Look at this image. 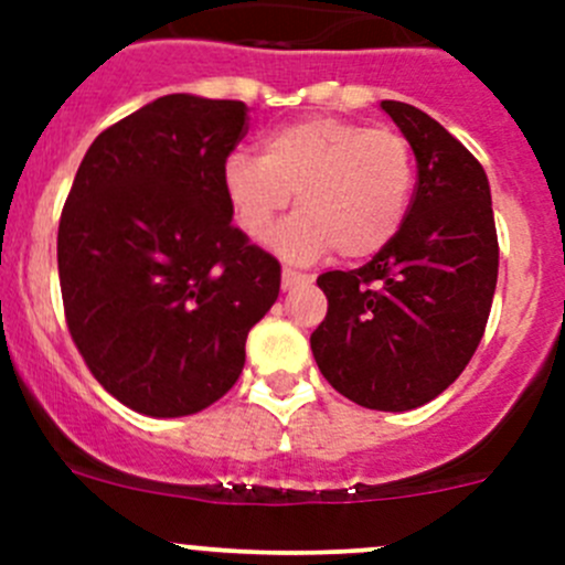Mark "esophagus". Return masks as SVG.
<instances>
[{
    "instance_id": "1",
    "label": "esophagus",
    "mask_w": 565,
    "mask_h": 565,
    "mask_svg": "<svg viewBox=\"0 0 565 565\" xmlns=\"http://www.w3.org/2000/svg\"><path fill=\"white\" fill-rule=\"evenodd\" d=\"M309 281H311V276L292 270V267H284L281 270V289H295V287H300V284H309Z\"/></svg>"
}]
</instances>
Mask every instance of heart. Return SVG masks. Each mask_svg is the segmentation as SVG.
Returning a JSON list of instances; mask_svg holds the SVG:
<instances>
[{"label": "heart", "mask_w": 565, "mask_h": 565, "mask_svg": "<svg viewBox=\"0 0 565 565\" xmlns=\"http://www.w3.org/2000/svg\"><path fill=\"white\" fill-rule=\"evenodd\" d=\"M224 196L248 241H265L295 193L298 213L273 232L284 259L315 262L330 250L369 259L402 232L413 204L415 158L398 130L341 117H309L270 130L259 158L224 163Z\"/></svg>", "instance_id": "obj_1"}]
</instances>
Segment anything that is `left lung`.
<instances>
[{
	"instance_id": "obj_1",
	"label": "left lung",
	"mask_w": 565,
	"mask_h": 565,
	"mask_svg": "<svg viewBox=\"0 0 565 565\" xmlns=\"http://www.w3.org/2000/svg\"><path fill=\"white\" fill-rule=\"evenodd\" d=\"M418 163L402 232L358 270L317 278L328 315L311 333L322 377L369 409L404 413L465 372L498 284V232L481 163L437 119L383 100Z\"/></svg>"
}]
</instances>
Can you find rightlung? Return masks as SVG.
<instances>
[{
  "instance_id": "right-lung-1",
  "label": "right lung",
  "mask_w": 565,
  "mask_h": 565,
  "mask_svg": "<svg viewBox=\"0 0 565 565\" xmlns=\"http://www.w3.org/2000/svg\"><path fill=\"white\" fill-rule=\"evenodd\" d=\"M246 119L243 100L163 95L93 141L62 210L67 330L95 380L150 418L218 402L278 298L281 265L232 224L221 182Z\"/></svg>"
}]
</instances>
